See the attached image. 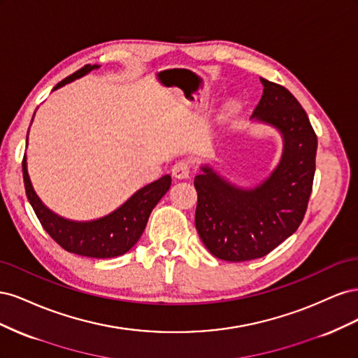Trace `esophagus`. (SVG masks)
Here are the masks:
<instances>
[{
    "instance_id": "34e87169",
    "label": "esophagus",
    "mask_w": 358,
    "mask_h": 358,
    "mask_svg": "<svg viewBox=\"0 0 358 358\" xmlns=\"http://www.w3.org/2000/svg\"><path fill=\"white\" fill-rule=\"evenodd\" d=\"M189 170L191 167L187 161H179L171 167V175L176 179H187L189 178Z\"/></svg>"
}]
</instances>
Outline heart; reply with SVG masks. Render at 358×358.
Instances as JSON below:
<instances>
[{
    "instance_id": "1",
    "label": "heart",
    "mask_w": 358,
    "mask_h": 358,
    "mask_svg": "<svg viewBox=\"0 0 358 358\" xmlns=\"http://www.w3.org/2000/svg\"><path fill=\"white\" fill-rule=\"evenodd\" d=\"M237 109H239V101L237 100L233 99V100H229L225 103V107H224L225 115H233L237 112Z\"/></svg>"
}]
</instances>
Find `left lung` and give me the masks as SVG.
<instances>
[{
  "label": "left lung",
  "mask_w": 358,
  "mask_h": 358,
  "mask_svg": "<svg viewBox=\"0 0 358 358\" xmlns=\"http://www.w3.org/2000/svg\"><path fill=\"white\" fill-rule=\"evenodd\" d=\"M259 82L264 90L251 121L282 138L278 164L252 187L237 185L212 164H201L194 179L200 239L212 255L231 263L267 255L299 229L315 175L318 142L306 112L284 86Z\"/></svg>",
  "instance_id": "1"
}]
</instances>
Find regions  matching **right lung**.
Masks as SVG:
<instances>
[{
  "mask_svg": "<svg viewBox=\"0 0 358 358\" xmlns=\"http://www.w3.org/2000/svg\"><path fill=\"white\" fill-rule=\"evenodd\" d=\"M99 69V64H94V66L88 64V66H85L83 69L69 76L67 79L59 82L53 88V91ZM32 119H34V116H32ZM22 171L28 201L32 206V209H34L43 229L66 251L91 258H112L128 252L138 242L140 236L145 231L150 212H152L158 201L164 197V194L170 189L171 185V176L164 175L158 180L150 182L146 187L137 189L119 208L101 216V218L74 221L64 218V216L49 209L37 196L28 175L27 154L22 161Z\"/></svg>",
  "mask_w": 358,
  "mask_h": 358,
  "instance_id": "right-lung-1",
  "label": "right lung"
}]
</instances>
